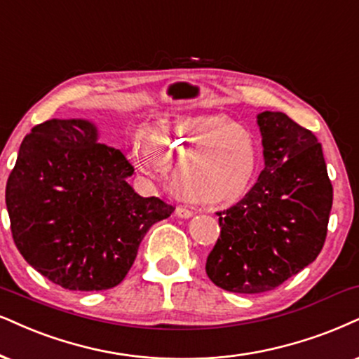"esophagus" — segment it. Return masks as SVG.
Returning <instances> with one entry per match:
<instances>
[{
    "mask_svg": "<svg viewBox=\"0 0 359 359\" xmlns=\"http://www.w3.org/2000/svg\"><path fill=\"white\" fill-rule=\"evenodd\" d=\"M175 213H177V215L180 217V219H190V217L194 215V212H192V210H189L187 207H182V205H180V207H177Z\"/></svg>",
    "mask_w": 359,
    "mask_h": 359,
    "instance_id": "1",
    "label": "esophagus"
}]
</instances>
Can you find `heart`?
Segmentation results:
<instances>
[{
  "instance_id": "obj_1",
  "label": "heart",
  "mask_w": 359,
  "mask_h": 359,
  "mask_svg": "<svg viewBox=\"0 0 359 359\" xmlns=\"http://www.w3.org/2000/svg\"><path fill=\"white\" fill-rule=\"evenodd\" d=\"M134 157L142 169H172L170 184L195 203L237 201L250 187L258 167L255 135L220 114H192L164 121L147 134Z\"/></svg>"
}]
</instances>
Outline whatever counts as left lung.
<instances>
[{
	"label": "left lung",
	"mask_w": 359,
	"mask_h": 359,
	"mask_svg": "<svg viewBox=\"0 0 359 359\" xmlns=\"http://www.w3.org/2000/svg\"><path fill=\"white\" fill-rule=\"evenodd\" d=\"M263 167L257 184L219 212L220 237L207 275L233 293H263L315 262L325 245L333 203L321 144L283 112L257 116Z\"/></svg>",
	"instance_id": "obj_1"
}]
</instances>
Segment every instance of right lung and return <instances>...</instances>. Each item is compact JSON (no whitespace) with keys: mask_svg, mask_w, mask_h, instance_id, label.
<instances>
[{"mask_svg":"<svg viewBox=\"0 0 359 359\" xmlns=\"http://www.w3.org/2000/svg\"><path fill=\"white\" fill-rule=\"evenodd\" d=\"M134 167L99 144L88 119H51L21 142L6 184L13 240L53 283L76 292L119 285L147 230L174 207L140 197L127 182Z\"/></svg>","mask_w":359,"mask_h":359,"instance_id":"right-lung-1","label":"right lung"}]
</instances>
